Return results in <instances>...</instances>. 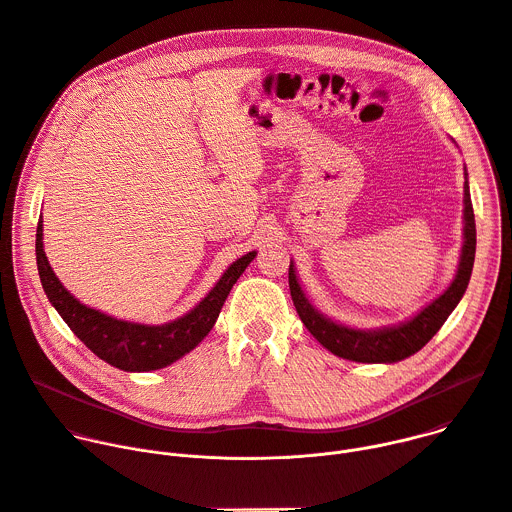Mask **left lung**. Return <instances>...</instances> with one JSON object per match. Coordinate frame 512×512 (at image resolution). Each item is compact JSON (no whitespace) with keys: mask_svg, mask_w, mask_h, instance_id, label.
<instances>
[{"mask_svg":"<svg viewBox=\"0 0 512 512\" xmlns=\"http://www.w3.org/2000/svg\"><path fill=\"white\" fill-rule=\"evenodd\" d=\"M476 255V223H474V208L470 200L468 180L464 182V247L460 257V267L452 285L444 294L431 302L425 310H421L413 320L383 328V330H354L342 324H336L322 314H318L310 302L306 300L304 291L296 279L294 265H289V291L294 306L308 328V332L332 354L342 356L354 362H397L403 360L417 350H421L433 334L444 326L452 310L462 300L468 287L472 267Z\"/></svg>","mask_w":512,"mask_h":512,"instance_id":"8db88e82","label":"left lung"}]
</instances>
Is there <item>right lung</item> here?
I'll use <instances>...</instances> for the list:
<instances>
[{
	"label": "right lung",
	"instance_id": "1",
	"mask_svg": "<svg viewBox=\"0 0 512 512\" xmlns=\"http://www.w3.org/2000/svg\"><path fill=\"white\" fill-rule=\"evenodd\" d=\"M255 255L257 253L251 251L237 259L225 271L221 281L210 289V294L186 316L162 326H143L115 320L72 298L54 275L42 249V216L36 229V263L50 304L56 308L68 328L101 360L131 373L164 369L200 344L202 338L212 330L218 314H221L231 287L237 283Z\"/></svg>",
	"mask_w": 512,
	"mask_h": 512
}]
</instances>
